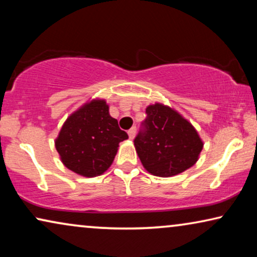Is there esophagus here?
Wrapping results in <instances>:
<instances>
[{"label":"esophagus","mask_w":257,"mask_h":257,"mask_svg":"<svg viewBox=\"0 0 257 257\" xmlns=\"http://www.w3.org/2000/svg\"><path fill=\"white\" fill-rule=\"evenodd\" d=\"M127 133H128V137H130V139H133V138H135V136H136V127H132V128H130L128 131H127Z\"/></svg>","instance_id":"obj_1"}]
</instances>
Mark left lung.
Returning <instances> with one entry per match:
<instances>
[{
  "mask_svg": "<svg viewBox=\"0 0 257 257\" xmlns=\"http://www.w3.org/2000/svg\"><path fill=\"white\" fill-rule=\"evenodd\" d=\"M146 113L135 139L136 151L145 170L157 177L168 178L192 167L203 147L194 126L160 103L149 105Z\"/></svg>",
  "mask_w": 257,
  "mask_h": 257,
  "instance_id": "obj_1",
  "label": "left lung"
}]
</instances>
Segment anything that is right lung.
Here are the masks:
<instances>
[{"mask_svg": "<svg viewBox=\"0 0 257 257\" xmlns=\"http://www.w3.org/2000/svg\"><path fill=\"white\" fill-rule=\"evenodd\" d=\"M128 138L108 113L104 99H93L70 114L55 142L65 167L83 177L103 174L113 163L119 143Z\"/></svg>", "mask_w": 257, "mask_h": 257, "instance_id": "right-lung-1", "label": "right lung"}]
</instances>
